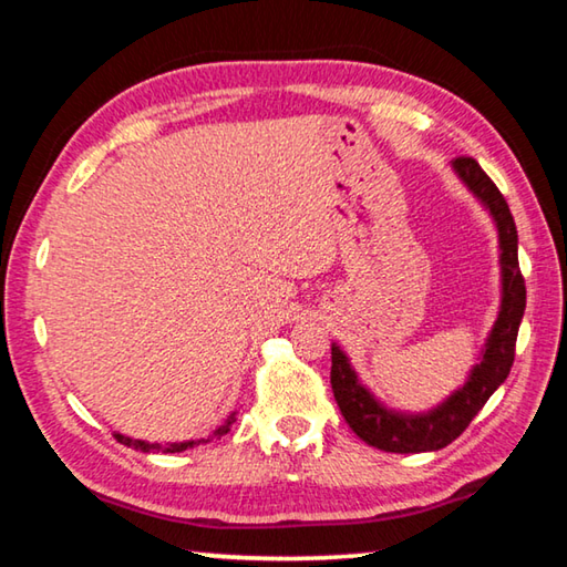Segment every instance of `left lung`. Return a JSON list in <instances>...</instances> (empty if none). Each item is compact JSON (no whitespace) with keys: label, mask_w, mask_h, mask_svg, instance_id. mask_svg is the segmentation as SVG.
<instances>
[{"label":"left lung","mask_w":567,"mask_h":567,"mask_svg":"<svg viewBox=\"0 0 567 567\" xmlns=\"http://www.w3.org/2000/svg\"><path fill=\"white\" fill-rule=\"evenodd\" d=\"M458 178L468 185V190L486 205L498 228L501 243V277L503 297L501 312L493 324L481 362L471 369L468 382L456 394H451L444 404L431 409L429 414H399L369 394L364 384H359L347 354L332 344V391L337 406L354 434L369 446L389 451V454H421V451H439L458 439L466 426L491 399L513 367L516 357V339L523 312H526V280L518 267V230L503 198L483 168L468 156L454 161Z\"/></svg>","instance_id":"8db88e82"}]
</instances>
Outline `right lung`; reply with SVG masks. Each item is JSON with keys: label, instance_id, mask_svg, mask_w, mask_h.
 <instances>
[{"label": "right lung", "instance_id": "right-lung-1", "mask_svg": "<svg viewBox=\"0 0 567 567\" xmlns=\"http://www.w3.org/2000/svg\"><path fill=\"white\" fill-rule=\"evenodd\" d=\"M233 421H235V414H230V416H228V421H225L223 426L215 429L210 439H220L223 434H228ZM113 436H116L118 444H123V446H133L136 451H146V454H148V451H163V454H181V451H188V449H193V446H200V444H205V439H200V441H183V444H166V446H161V444H148V441L128 439V436H123V434H113ZM210 439H208V441H210Z\"/></svg>", "mask_w": 567, "mask_h": 567}]
</instances>
